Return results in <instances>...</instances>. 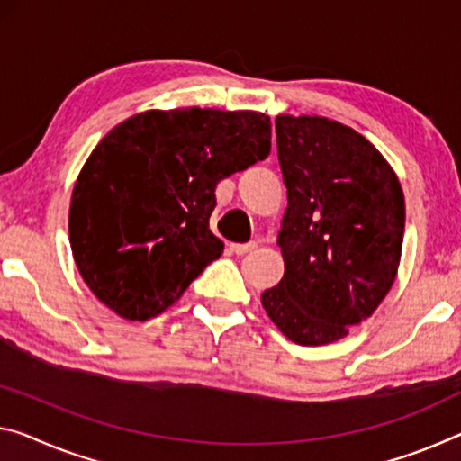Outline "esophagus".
<instances>
[{
    "label": "esophagus",
    "mask_w": 461,
    "mask_h": 461,
    "mask_svg": "<svg viewBox=\"0 0 461 461\" xmlns=\"http://www.w3.org/2000/svg\"><path fill=\"white\" fill-rule=\"evenodd\" d=\"M258 247V243L255 240H249V243H232L230 245V251L237 253V255H243V253H249L251 249H255Z\"/></svg>",
    "instance_id": "esophagus-1"
}]
</instances>
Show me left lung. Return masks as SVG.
Masks as SVG:
<instances>
[{
  "instance_id": "left-lung-1",
  "label": "left lung",
  "mask_w": 461,
  "mask_h": 461,
  "mask_svg": "<svg viewBox=\"0 0 461 461\" xmlns=\"http://www.w3.org/2000/svg\"><path fill=\"white\" fill-rule=\"evenodd\" d=\"M276 144L288 195L278 232L285 276L261 304L294 344L338 342L398 276L400 179L369 140L325 117L278 115Z\"/></svg>"
}]
</instances>
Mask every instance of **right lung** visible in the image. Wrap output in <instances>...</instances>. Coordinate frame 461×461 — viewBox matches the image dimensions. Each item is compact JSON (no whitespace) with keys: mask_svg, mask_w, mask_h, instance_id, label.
Returning a JSON list of instances; mask_svg holds the SVG:
<instances>
[{"mask_svg":"<svg viewBox=\"0 0 461 461\" xmlns=\"http://www.w3.org/2000/svg\"><path fill=\"white\" fill-rule=\"evenodd\" d=\"M255 111L138 113L98 141L69 203V245L86 286L130 321L181 299L224 243L210 230L216 185L270 154Z\"/></svg>","mask_w":461,"mask_h":461,"instance_id":"add662e5","label":"right lung"}]
</instances>
